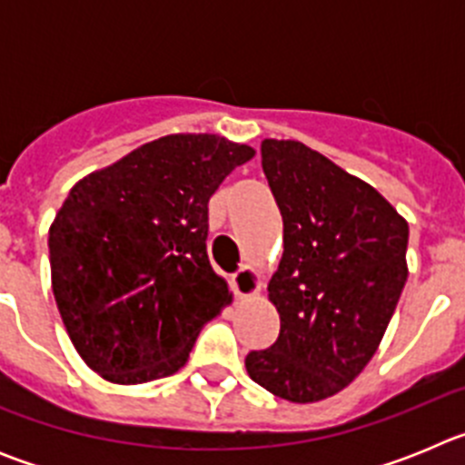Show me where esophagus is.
Instances as JSON below:
<instances>
[{"mask_svg": "<svg viewBox=\"0 0 465 465\" xmlns=\"http://www.w3.org/2000/svg\"><path fill=\"white\" fill-rule=\"evenodd\" d=\"M232 291L240 298H252L261 291V277L252 265H242L235 274H232Z\"/></svg>", "mask_w": 465, "mask_h": 465, "instance_id": "34e87169", "label": "esophagus"}]
</instances>
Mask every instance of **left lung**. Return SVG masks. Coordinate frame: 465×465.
Here are the masks:
<instances>
[{"label": "left lung", "mask_w": 465, "mask_h": 465, "mask_svg": "<svg viewBox=\"0 0 465 465\" xmlns=\"http://www.w3.org/2000/svg\"><path fill=\"white\" fill-rule=\"evenodd\" d=\"M261 158L283 221L268 283L282 328L244 365L274 396L316 402L354 381L380 347L408 282L410 228L371 183L305 143L265 139Z\"/></svg>", "instance_id": "left-lung-1"}]
</instances>
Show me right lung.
I'll use <instances>...</instances> for the list:
<instances>
[{"mask_svg":"<svg viewBox=\"0 0 465 465\" xmlns=\"http://www.w3.org/2000/svg\"><path fill=\"white\" fill-rule=\"evenodd\" d=\"M253 158L219 134H167L69 191L48 232L53 295L81 359L114 384L183 368L230 302L207 256L209 197Z\"/></svg>","mask_w":465,"mask_h":465,"instance_id":"obj_1","label":"right lung"}]
</instances>
